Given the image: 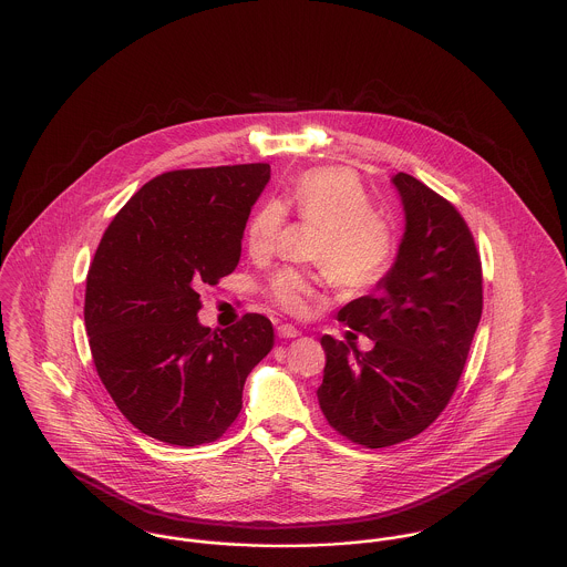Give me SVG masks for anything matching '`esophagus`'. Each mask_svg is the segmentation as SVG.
I'll list each match as a JSON object with an SVG mask.
<instances>
[{"label": "esophagus", "instance_id": "1", "mask_svg": "<svg viewBox=\"0 0 567 567\" xmlns=\"http://www.w3.org/2000/svg\"><path fill=\"white\" fill-rule=\"evenodd\" d=\"M276 332H278V337H280V339H296V337H300V330H298V328H293V326H289V323L278 326V328H276Z\"/></svg>", "mask_w": 567, "mask_h": 567}]
</instances>
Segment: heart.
I'll list each match as a JSON object with an SVG mask.
<instances>
[{"label":"heart","instance_id":"1","mask_svg":"<svg viewBox=\"0 0 567 567\" xmlns=\"http://www.w3.org/2000/svg\"><path fill=\"white\" fill-rule=\"evenodd\" d=\"M293 214L321 226L312 261L323 265L332 282L346 291H367L384 280L396 255L391 221L373 212L358 176L339 168L308 171L280 203L261 205L246 228L252 259H269L282 239L285 219ZM267 298L278 310L302 317L319 302V278L302 269H282L267 285Z\"/></svg>","mask_w":567,"mask_h":567}]
</instances>
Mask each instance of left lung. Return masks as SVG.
Segmentation results:
<instances>
[{
  "mask_svg": "<svg viewBox=\"0 0 567 567\" xmlns=\"http://www.w3.org/2000/svg\"><path fill=\"white\" fill-rule=\"evenodd\" d=\"M405 233L391 271L371 296L339 310V321L375 346L321 337L319 408L334 432L384 449L425 432L451 401L483 308L481 259L468 224L425 183L392 176ZM351 334V332H349Z\"/></svg>",
  "mask_w": 567,
  "mask_h": 567,
  "instance_id": "8db88e82",
  "label": "left lung"
}]
</instances>
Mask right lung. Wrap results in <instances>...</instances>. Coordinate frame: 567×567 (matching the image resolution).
I'll list each match as a JSON object with an SVG mask.
<instances>
[{
  "instance_id": "add662e5",
  "label": "right lung",
  "mask_w": 567,
  "mask_h": 567,
  "mask_svg": "<svg viewBox=\"0 0 567 567\" xmlns=\"http://www.w3.org/2000/svg\"><path fill=\"white\" fill-rule=\"evenodd\" d=\"M269 164L155 176L105 228L86 278L87 341L103 386L135 430L196 446L241 410L248 373L274 348L271 321L248 312L226 330L198 323L200 289L241 257Z\"/></svg>"
}]
</instances>
